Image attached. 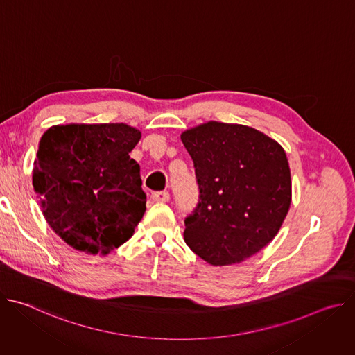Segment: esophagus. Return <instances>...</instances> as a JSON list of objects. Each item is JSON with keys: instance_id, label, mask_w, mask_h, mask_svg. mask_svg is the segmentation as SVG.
Segmentation results:
<instances>
[{"instance_id": "esophagus-1", "label": "esophagus", "mask_w": 355, "mask_h": 355, "mask_svg": "<svg viewBox=\"0 0 355 355\" xmlns=\"http://www.w3.org/2000/svg\"><path fill=\"white\" fill-rule=\"evenodd\" d=\"M151 199H153L155 202H168L170 200V193L167 191H157V192H153L151 193Z\"/></svg>"}]
</instances>
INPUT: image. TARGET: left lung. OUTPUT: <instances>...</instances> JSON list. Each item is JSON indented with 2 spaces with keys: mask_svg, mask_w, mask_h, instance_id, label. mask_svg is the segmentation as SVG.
I'll list each match as a JSON object with an SVG mask.
<instances>
[{
  "mask_svg": "<svg viewBox=\"0 0 355 355\" xmlns=\"http://www.w3.org/2000/svg\"><path fill=\"white\" fill-rule=\"evenodd\" d=\"M199 199L184 240L211 266L244 261L278 233L291 205L285 150L250 126L207 122L182 132Z\"/></svg>",
  "mask_w": 355,
  "mask_h": 355,
  "instance_id": "8db88e82",
  "label": "left lung"
}]
</instances>
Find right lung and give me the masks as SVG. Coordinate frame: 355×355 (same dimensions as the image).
I'll use <instances>...</instances> for the list:
<instances>
[{
	"mask_svg": "<svg viewBox=\"0 0 355 355\" xmlns=\"http://www.w3.org/2000/svg\"><path fill=\"white\" fill-rule=\"evenodd\" d=\"M140 137L125 123L56 125L40 137L33 188L46 222L73 248L107 256L133 236L146 211L129 156Z\"/></svg>",
	"mask_w": 355,
	"mask_h": 355,
	"instance_id": "1",
	"label": "right lung"
}]
</instances>
